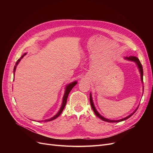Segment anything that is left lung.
Segmentation results:
<instances>
[{"instance_id":"8db88e82","label":"left lung","mask_w":153,"mask_h":153,"mask_svg":"<svg viewBox=\"0 0 153 153\" xmlns=\"http://www.w3.org/2000/svg\"><path fill=\"white\" fill-rule=\"evenodd\" d=\"M126 60H127V61H132V62H135V64H137V68L138 69V70H139L140 71V78H141V81L143 83V68H142V64L139 61V59H138L137 57H133V56H129V57H126L124 58ZM90 103H91V107H92V109L93 110L94 114H96V115L97 117H98L100 119H101L102 121H106V122H108V123H118V122H121V121H124V120H126L128 119V118L130 117L131 116H132V115L135 114V112L137 111V108L138 106H137V108L133 111V112L130 114L128 116L124 117V118H123L121 119H119V120H110V119H106L104 117H103L102 115H101L98 111H97L95 106L94 105V102H93V100H92V94L91 93H90Z\"/></svg>"}]
</instances>
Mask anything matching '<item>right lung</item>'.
Segmentation results:
<instances>
[{
  "mask_svg": "<svg viewBox=\"0 0 153 153\" xmlns=\"http://www.w3.org/2000/svg\"><path fill=\"white\" fill-rule=\"evenodd\" d=\"M27 54V53H25L23 54L22 56L20 57V59H19L17 61V62H16V65L15 66V67H14V69H13V73H14V75H15V71H16V66L18 64V63L20 62V61H21V59L24 57L25 55ZM77 84V81H74L71 83H70V84H68L66 87H65V92H64V96H63V98H62V105H61V108H60L59 112H57V114L56 115H55L54 116H53L52 117H51L48 119H45L44 120V121H42L43 122H48V121H52V120H54L56 119L57 117H58L61 114V113L62 112V111L64 108V107H65L66 106V102H67V98H68V94L69 92H70V91H71V89H73V87H75V85Z\"/></svg>",
  "mask_w": 153,
  "mask_h": 153,
  "instance_id": "1",
  "label": "right lung"
}]
</instances>
